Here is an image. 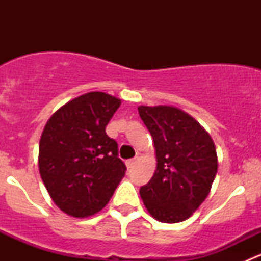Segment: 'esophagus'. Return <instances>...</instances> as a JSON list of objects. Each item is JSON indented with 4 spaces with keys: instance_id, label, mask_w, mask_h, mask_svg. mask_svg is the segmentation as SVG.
Here are the masks:
<instances>
[{
    "instance_id": "34e87169",
    "label": "esophagus",
    "mask_w": 261,
    "mask_h": 261,
    "mask_svg": "<svg viewBox=\"0 0 261 261\" xmlns=\"http://www.w3.org/2000/svg\"><path fill=\"white\" fill-rule=\"evenodd\" d=\"M136 163H138V160H136V159L127 160V162H126V167H127V169H133V168L135 167Z\"/></svg>"
}]
</instances>
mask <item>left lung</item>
<instances>
[{
    "label": "left lung",
    "instance_id": "left-lung-1",
    "mask_svg": "<svg viewBox=\"0 0 261 261\" xmlns=\"http://www.w3.org/2000/svg\"><path fill=\"white\" fill-rule=\"evenodd\" d=\"M154 140L156 169L140 196L147 212L164 223L186 221L208 196L218 168L211 135L183 110L139 106Z\"/></svg>",
    "mask_w": 261,
    "mask_h": 261
}]
</instances>
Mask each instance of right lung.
Listing matches in <instances>:
<instances>
[{
  "label": "right lung",
  "mask_w": 261,
  "mask_h": 261,
  "mask_svg": "<svg viewBox=\"0 0 261 261\" xmlns=\"http://www.w3.org/2000/svg\"><path fill=\"white\" fill-rule=\"evenodd\" d=\"M121 99L105 92H88L54 112L39 141V172L50 198L77 218L101 211L125 177L117 143L106 126Z\"/></svg>",
  "instance_id": "add662e5"
}]
</instances>
